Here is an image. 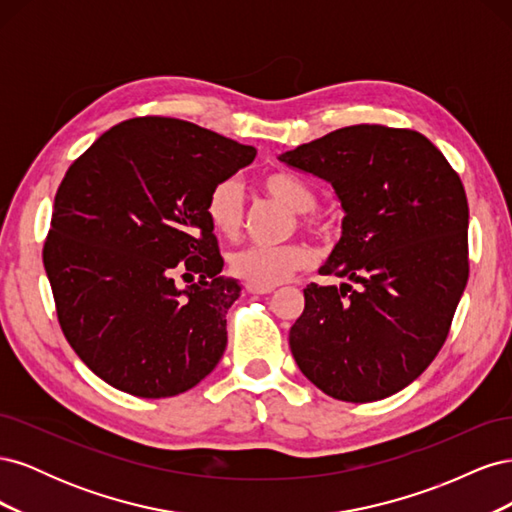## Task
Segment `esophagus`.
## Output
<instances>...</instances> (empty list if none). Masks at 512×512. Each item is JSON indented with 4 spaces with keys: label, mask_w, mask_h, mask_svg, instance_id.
I'll use <instances>...</instances> for the list:
<instances>
[{
    "label": "esophagus",
    "mask_w": 512,
    "mask_h": 512,
    "mask_svg": "<svg viewBox=\"0 0 512 512\" xmlns=\"http://www.w3.org/2000/svg\"><path fill=\"white\" fill-rule=\"evenodd\" d=\"M245 290L250 294H269V292H273V288H260V286H254V284H245Z\"/></svg>",
    "instance_id": "esophagus-1"
}]
</instances>
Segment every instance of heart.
<instances>
[{
	"label": "heart",
	"mask_w": 512,
	"mask_h": 512,
	"mask_svg": "<svg viewBox=\"0 0 512 512\" xmlns=\"http://www.w3.org/2000/svg\"><path fill=\"white\" fill-rule=\"evenodd\" d=\"M260 188L277 203L299 213V224L309 232H322L324 224L312 211L318 205L316 192L290 173H269L260 179ZM205 215L211 228L226 239L241 235L245 226V194L235 177H224L213 185L205 200ZM312 265V250L303 243L286 245H245L228 256L230 273L260 288L284 284L288 277Z\"/></svg>",
	"instance_id": "obj_1"
}]
</instances>
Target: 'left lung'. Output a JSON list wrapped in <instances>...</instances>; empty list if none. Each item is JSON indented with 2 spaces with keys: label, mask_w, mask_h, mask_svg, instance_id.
I'll return each mask as SVG.
<instances>
[{
  "label": "left lung",
  "mask_w": 512,
  "mask_h": 512,
  "mask_svg": "<svg viewBox=\"0 0 512 512\" xmlns=\"http://www.w3.org/2000/svg\"><path fill=\"white\" fill-rule=\"evenodd\" d=\"M320 177L346 211L322 275L309 284L290 350L333 399L367 404L414 382L444 346L468 284V198L421 132L361 123L280 156Z\"/></svg>",
  "instance_id": "obj_1"
}]
</instances>
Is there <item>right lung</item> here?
Returning <instances> with one entry per match:
<instances>
[{
    "instance_id": "1",
    "label": "right lung",
    "mask_w": 512,
    "mask_h": 512,
    "mask_svg": "<svg viewBox=\"0 0 512 512\" xmlns=\"http://www.w3.org/2000/svg\"><path fill=\"white\" fill-rule=\"evenodd\" d=\"M256 149L173 117H136L76 158L42 262L68 344L134 397L190 391L220 363L239 284L205 215L209 190ZM193 284L179 289L176 275Z\"/></svg>"
}]
</instances>
